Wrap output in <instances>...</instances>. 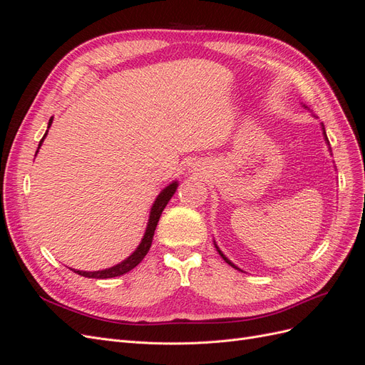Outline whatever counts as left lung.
<instances>
[{
  "instance_id": "left-lung-1",
  "label": "left lung",
  "mask_w": 365,
  "mask_h": 365,
  "mask_svg": "<svg viewBox=\"0 0 365 365\" xmlns=\"http://www.w3.org/2000/svg\"><path fill=\"white\" fill-rule=\"evenodd\" d=\"M303 106H304V105H303ZM304 108H307V106H304ZM322 129H323V137H324V141H326V145L329 146V150H330V145H329V138H327V135H326V129H324V125H323V123H322ZM330 152H332V150H330ZM213 242H215V240H213ZM215 248H216V251H217V252L220 254V257H222V259H224V260H225V262H227V263L230 264V267H233V268H236V269L242 271V269H240L239 267H236V264H235L233 262H231V260H230V259H228V257L225 256V254H224L222 251H220V248L217 247V244H216V242H215ZM242 272H244V271H242Z\"/></svg>"
}]
</instances>
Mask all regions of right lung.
<instances>
[{
  "label": "right lung",
  "instance_id": "right-lung-1",
  "mask_svg": "<svg viewBox=\"0 0 365 365\" xmlns=\"http://www.w3.org/2000/svg\"><path fill=\"white\" fill-rule=\"evenodd\" d=\"M53 123V117L50 118L48 121V129ZM48 129L46 134H43L42 140L39 141V146H38V150L36 153L39 152L41 146H42V141L43 138L47 137L48 134ZM176 189H178V181H172L169 185H165L164 189L160 192V195L155 197V201H153L152 207H150V213H149V220H148V225H146V231H145V236H143L140 245L135 248V251L130 254V256H128L125 260H121L120 263L114 264V267L111 268H106V269H101V271H79V269H73L74 272H77L79 275H83V277H88V279H111V277H118V275H123L126 272H129L130 269H134L137 264L145 259V256L148 254L150 245H152V240H153V233H155V228H157V224L160 220V216L163 213V210L165 208V205L169 204L170 197L175 195Z\"/></svg>",
  "mask_w": 365,
  "mask_h": 365
}]
</instances>
